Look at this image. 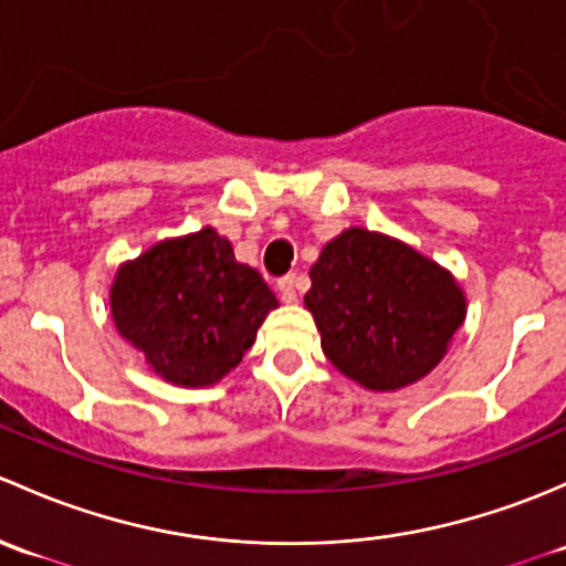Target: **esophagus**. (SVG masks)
<instances>
[{
  "label": "esophagus",
  "instance_id": "1",
  "mask_svg": "<svg viewBox=\"0 0 566 566\" xmlns=\"http://www.w3.org/2000/svg\"><path fill=\"white\" fill-rule=\"evenodd\" d=\"M277 291H281L283 302H294L296 300V275H294V272H291V275H283L281 281H277Z\"/></svg>",
  "mask_w": 566,
  "mask_h": 566
}]
</instances>
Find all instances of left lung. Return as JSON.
I'll use <instances>...</instances> for the list:
<instances>
[{"mask_svg":"<svg viewBox=\"0 0 566 566\" xmlns=\"http://www.w3.org/2000/svg\"><path fill=\"white\" fill-rule=\"evenodd\" d=\"M311 281L305 305L326 359L368 389H400L428 376L465 318L450 272L365 229L326 244Z\"/></svg>","mask_w":566,"mask_h":566,"instance_id":"1","label":"left lung"}]
</instances>
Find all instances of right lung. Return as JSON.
Returning <instances> with one entry per match:
<instances>
[{
    "label": "right lung",
    "instance_id": "1",
    "mask_svg": "<svg viewBox=\"0 0 566 566\" xmlns=\"http://www.w3.org/2000/svg\"><path fill=\"white\" fill-rule=\"evenodd\" d=\"M275 294L234 259L218 231L155 244L116 272L111 313L119 335L166 381L203 387L240 365Z\"/></svg>",
    "mask_w": 566,
    "mask_h": 566
}]
</instances>
